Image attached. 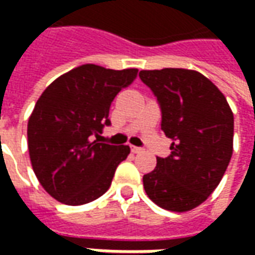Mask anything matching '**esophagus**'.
<instances>
[{"label":"esophagus","mask_w":255,"mask_h":255,"mask_svg":"<svg viewBox=\"0 0 255 255\" xmlns=\"http://www.w3.org/2000/svg\"><path fill=\"white\" fill-rule=\"evenodd\" d=\"M132 152L133 153H142L143 149L142 147H137V146H132Z\"/></svg>","instance_id":"1"}]
</instances>
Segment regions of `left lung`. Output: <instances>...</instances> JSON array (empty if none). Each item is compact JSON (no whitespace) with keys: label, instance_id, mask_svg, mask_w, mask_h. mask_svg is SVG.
Segmentation results:
<instances>
[{"label":"left lung","instance_id":"obj_1","mask_svg":"<svg viewBox=\"0 0 255 255\" xmlns=\"http://www.w3.org/2000/svg\"><path fill=\"white\" fill-rule=\"evenodd\" d=\"M162 111V130L171 153L157 157L143 176L149 199L170 211L200 206L219 186L233 154L234 116L224 95L204 75L190 69L140 71Z\"/></svg>","mask_w":255,"mask_h":255}]
</instances>
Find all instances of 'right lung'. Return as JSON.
<instances>
[{
	"label": "right lung",
	"mask_w": 255,
	"mask_h": 255,
	"mask_svg": "<svg viewBox=\"0 0 255 255\" xmlns=\"http://www.w3.org/2000/svg\"><path fill=\"white\" fill-rule=\"evenodd\" d=\"M136 76L137 69L86 64L55 79L38 99L28 121V150L35 176L55 200L81 206L111 187L130 147L99 143L98 133L111 125L115 96Z\"/></svg>",
	"instance_id": "right-lung-1"
}]
</instances>
